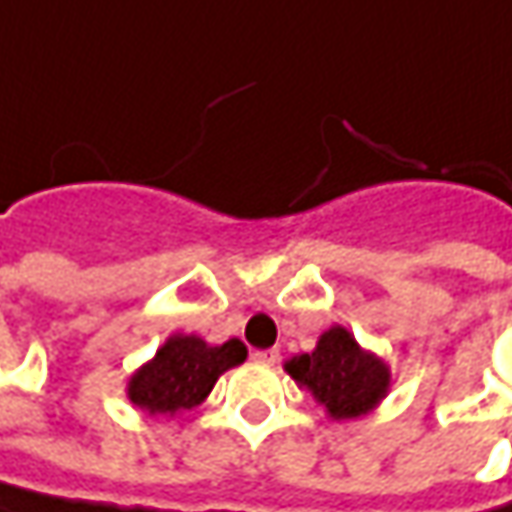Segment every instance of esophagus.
<instances>
[{"label":"esophagus","mask_w":512,"mask_h":512,"mask_svg":"<svg viewBox=\"0 0 512 512\" xmlns=\"http://www.w3.org/2000/svg\"><path fill=\"white\" fill-rule=\"evenodd\" d=\"M278 356H281V353H278L275 347H269V350H255V353H252V359L260 362V365H275V362H278Z\"/></svg>","instance_id":"34e87169"}]
</instances>
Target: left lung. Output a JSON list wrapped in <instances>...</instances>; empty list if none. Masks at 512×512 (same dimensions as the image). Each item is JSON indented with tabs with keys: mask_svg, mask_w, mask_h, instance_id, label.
<instances>
[{
	"mask_svg": "<svg viewBox=\"0 0 512 512\" xmlns=\"http://www.w3.org/2000/svg\"><path fill=\"white\" fill-rule=\"evenodd\" d=\"M286 371L336 420L365 414L388 391V368L356 345L345 327H330L316 350L289 359Z\"/></svg>",
	"mask_w": 512,
	"mask_h": 512,
	"instance_id": "left-lung-1",
	"label": "left lung"
}]
</instances>
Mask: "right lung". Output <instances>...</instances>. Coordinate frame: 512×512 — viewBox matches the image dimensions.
I'll return each mask as SVG.
<instances>
[{
	"mask_svg": "<svg viewBox=\"0 0 512 512\" xmlns=\"http://www.w3.org/2000/svg\"><path fill=\"white\" fill-rule=\"evenodd\" d=\"M243 359L246 347L240 339L211 347L196 336H173L156 353V359L130 379L127 394L150 414H179L199 406L214 388L217 376Z\"/></svg>",
	"mask_w": 512,
	"mask_h": 512,
	"instance_id": "add662e5",
	"label": "right lung"
}]
</instances>
